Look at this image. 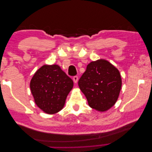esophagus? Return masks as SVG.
<instances>
[{
	"label": "esophagus",
	"mask_w": 152,
	"mask_h": 152,
	"mask_svg": "<svg viewBox=\"0 0 152 152\" xmlns=\"http://www.w3.org/2000/svg\"><path fill=\"white\" fill-rule=\"evenodd\" d=\"M78 77L77 76H74L73 77V82H74V83H77V82H78Z\"/></svg>",
	"instance_id": "34e87169"
}]
</instances>
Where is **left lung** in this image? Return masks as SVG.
I'll return each instance as SVG.
<instances>
[{"label":"left lung","instance_id":"left-lung-1","mask_svg":"<svg viewBox=\"0 0 152 152\" xmlns=\"http://www.w3.org/2000/svg\"><path fill=\"white\" fill-rule=\"evenodd\" d=\"M78 84L89 107L104 112L115 104L121 89L122 79L117 68L100 59L87 66Z\"/></svg>","mask_w":152,"mask_h":152}]
</instances>
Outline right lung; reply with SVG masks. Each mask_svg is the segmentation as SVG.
<instances>
[{
  "label": "right lung",
  "mask_w": 152,
  "mask_h": 152,
  "mask_svg": "<svg viewBox=\"0 0 152 152\" xmlns=\"http://www.w3.org/2000/svg\"><path fill=\"white\" fill-rule=\"evenodd\" d=\"M30 86L37 107L48 114H54L63 108L73 82L58 65H45L35 73Z\"/></svg>",
  "instance_id": "add662e5"
}]
</instances>
